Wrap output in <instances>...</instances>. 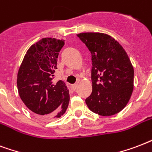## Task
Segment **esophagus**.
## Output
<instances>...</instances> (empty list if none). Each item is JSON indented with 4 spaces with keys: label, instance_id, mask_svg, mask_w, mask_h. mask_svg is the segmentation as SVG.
I'll list each match as a JSON object with an SVG mask.
<instances>
[{
    "label": "esophagus",
    "instance_id": "1",
    "mask_svg": "<svg viewBox=\"0 0 152 152\" xmlns=\"http://www.w3.org/2000/svg\"><path fill=\"white\" fill-rule=\"evenodd\" d=\"M77 86H78L77 84H73L70 86V88H71V89H72V90H74V91H75V90H76V89H77Z\"/></svg>",
    "mask_w": 152,
    "mask_h": 152
}]
</instances>
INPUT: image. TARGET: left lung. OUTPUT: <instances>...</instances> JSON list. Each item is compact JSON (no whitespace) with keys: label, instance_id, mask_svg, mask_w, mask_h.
I'll return each mask as SVG.
<instances>
[{"label":"left lung","instance_id":"1","mask_svg":"<svg viewBox=\"0 0 152 152\" xmlns=\"http://www.w3.org/2000/svg\"><path fill=\"white\" fill-rule=\"evenodd\" d=\"M92 55V94L86 99L94 113L112 116L128 104L133 91L134 70L122 46L109 35H77Z\"/></svg>","mask_w":152,"mask_h":152}]
</instances>
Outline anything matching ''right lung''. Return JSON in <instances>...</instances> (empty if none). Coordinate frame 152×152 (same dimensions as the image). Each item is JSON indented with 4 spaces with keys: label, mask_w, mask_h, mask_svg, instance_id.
<instances>
[{
    "label": "right lung",
    "mask_w": 152,
    "mask_h": 152,
    "mask_svg": "<svg viewBox=\"0 0 152 152\" xmlns=\"http://www.w3.org/2000/svg\"><path fill=\"white\" fill-rule=\"evenodd\" d=\"M63 39L43 38L31 46L17 75V88L22 102L39 117H60L67 109L70 95L65 82H53L58 52Z\"/></svg>",
    "instance_id": "add662e5"
}]
</instances>
